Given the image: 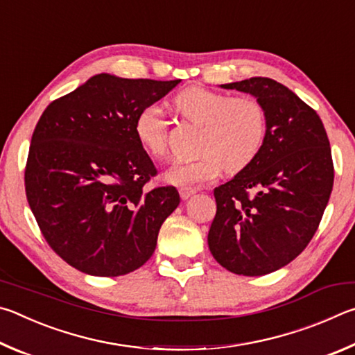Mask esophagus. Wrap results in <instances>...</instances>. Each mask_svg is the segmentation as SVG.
<instances>
[{"mask_svg":"<svg viewBox=\"0 0 355 355\" xmlns=\"http://www.w3.org/2000/svg\"><path fill=\"white\" fill-rule=\"evenodd\" d=\"M179 193H181V198H182V200H189V198H191V196H193V195L196 193V190H195V189H187V187H184V189L179 190Z\"/></svg>","mask_w":355,"mask_h":355,"instance_id":"esophagus-1","label":"esophagus"}]
</instances>
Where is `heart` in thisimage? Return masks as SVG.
I'll return each mask as SVG.
<instances>
[{
	"label": "heart",
	"mask_w": 355,
	"mask_h": 355,
	"mask_svg": "<svg viewBox=\"0 0 355 355\" xmlns=\"http://www.w3.org/2000/svg\"><path fill=\"white\" fill-rule=\"evenodd\" d=\"M184 120L201 128L198 153L191 162H176L165 173V181L179 187H195L221 174L239 173L257 157L266 134L262 103L250 96H234L204 87H189L173 99ZM135 134L143 148L162 159L168 154V121L159 107L143 109L135 121Z\"/></svg>",
	"instance_id": "1"
}]
</instances>
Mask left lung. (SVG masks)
I'll return each instance as SVG.
<instances>
[{
	"instance_id": "obj_1",
	"label": "left lung",
	"mask_w": 355,
	"mask_h": 355,
	"mask_svg": "<svg viewBox=\"0 0 355 355\" xmlns=\"http://www.w3.org/2000/svg\"><path fill=\"white\" fill-rule=\"evenodd\" d=\"M262 103L266 134L257 157L214 190L209 250L241 276L282 268L306 250L334 185L332 153L318 114L270 78L223 84Z\"/></svg>"
}]
</instances>
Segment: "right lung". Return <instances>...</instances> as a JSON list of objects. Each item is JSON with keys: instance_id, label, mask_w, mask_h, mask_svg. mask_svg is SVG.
Listing matches in <instances>:
<instances>
[{"instance_id": "right-lung-1", "label": "right lung", "mask_w": 355, "mask_h": 355, "mask_svg": "<svg viewBox=\"0 0 355 355\" xmlns=\"http://www.w3.org/2000/svg\"><path fill=\"white\" fill-rule=\"evenodd\" d=\"M179 83L101 73L42 114L24 170L26 198L48 245L73 268L115 277L153 256L181 198L173 185L143 189L157 170L135 121Z\"/></svg>"}]
</instances>
